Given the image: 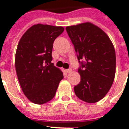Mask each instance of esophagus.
I'll return each instance as SVG.
<instances>
[{"instance_id": "esophagus-1", "label": "esophagus", "mask_w": 129, "mask_h": 129, "mask_svg": "<svg viewBox=\"0 0 129 129\" xmlns=\"http://www.w3.org/2000/svg\"><path fill=\"white\" fill-rule=\"evenodd\" d=\"M66 72L67 73H71V72H72V70H71V69H68V70H66Z\"/></svg>"}]
</instances>
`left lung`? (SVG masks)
Masks as SVG:
<instances>
[{
    "instance_id": "8db88e82",
    "label": "left lung",
    "mask_w": 129,
    "mask_h": 129,
    "mask_svg": "<svg viewBox=\"0 0 129 129\" xmlns=\"http://www.w3.org/2000/svg\"><path fill=\"white\" fill-rule=\"evenodd\" d=\"M77 58L83 59L78 70L81 81L74 87L76 96L95 103L107 94L114 81L116 56L110 37L98 26L85 22L66 28Z\"/></svg>"
}]
</instances>
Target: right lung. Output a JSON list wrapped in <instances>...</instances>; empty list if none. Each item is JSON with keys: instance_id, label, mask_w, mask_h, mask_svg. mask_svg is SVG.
Segmentation results:
<instances>
[{"instance_id": "obj_1", "label": "right lung", "mask_w": 129, "mask_h": 129, "mask_svg": "<svg viewBox=\"0 0 129 129\" xmlns=\"http://www.w3.org/2000/svg\"><path fill=\"white\" fill-rule=\"evenodd\" d=\"M63 31L61 26L33 25L18 43L16 74L23 92L33 103L50 101L63 78V72L51 63L54 41Z\"/></svg>"}]
</instances>
